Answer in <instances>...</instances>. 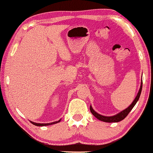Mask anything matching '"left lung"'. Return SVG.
<instances>
[{"label": "left lung", "mask_w": 153, "mask_h": 153, "mask_svg": "<svg viewBox=\"0 0 153 153\" xmlns=\"http://www.w3.org/2000/svg\"><path fill=\"white\" fill-rule=\"evenodd\" d=\"M142 88H143V80H142L141 86H140V91H139V92H138L136 98H135L134 101H133V102L131 103V104L129 107H128L127 108H126V109H124V111H121L120 113L117 114V115L113 116V117H104V116H102V115L96 113V112L95 111L94 109H93L92 107H91V106H90L91 112L92 113V114L94 115L95 117H96V118L99 119V120L102 121V122H120V121L123 120V119H124L128 114H129V113L131 111V110L132 109L133 107L134 106V105L136 104L137 102L139 99H140V94H141Z\"/></svg>", "instance_id": "1"}]
</instances>
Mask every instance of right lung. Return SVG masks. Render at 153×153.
I'll return each instance as SVG.
<instances>
[{
  "label": "right lung",
  "instance_id": "obj_1",
  "mask_svg": "<svg viewBox=\"0 0 153 153\" xmlns=\"http://www.w3.org/2000/svg\"><path fill=\"white\" fill-rule=\"evenodd\" d=\"M60 122V120L57 121V122H52V123H47V124H40V123H35L33 122H31V124H33L35 126H39V127H43V126H48V125H51V124H56V123H58Z\"/></svg>",
  "mask_w": 153,
  "mask_h": 153
}]
</instances>
